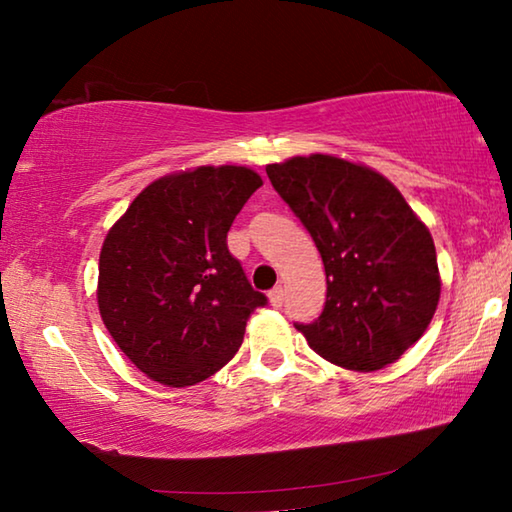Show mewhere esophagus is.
<instances>
[{
	"mask_svg": "<svg viewBox=\"0 0 512 512\" xmlns=\"http://www.w3.org/2000/svg\"><path fill=\"white\" fill-rule=\"evenodd\" d=\"M268 302H271V307H282V302H284V291H282V287H275L271 293H268Z\"/></svg>",
	"mask_w": 512,
	"mask_h": 512,
	"instance_id": "esophagus-1",
	"label": "esophagus"
}]
</instances>
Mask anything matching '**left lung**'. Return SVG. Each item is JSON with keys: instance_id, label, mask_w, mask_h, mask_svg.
<instances>
[{"instance_id": "left-lung-1", "label": "left lung", "mask_w": 512, "mask_h": 512, "mask_svg": "<svg viewBox=\"0 0 512 512\" xmlns=\"http://www.w3.org/2000/svg\"><path fill=\"white\" fill-rule=\"evenodd\" d=\"M268 178L309 230L325 264L323 314L296 325L336 366L370 372L395 363L427 332L440 300L431 232L391 180L336 155L268 164Z\"/></svg>"}]
</instances>
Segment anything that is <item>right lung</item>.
I'll use <instances>...</instances> for the list:
<instances>
[{
	"mask_svg": "<svg viewBox=\"0 0 512 512\" xmlns=\"http://www.w3.org/2000/svg\"><path fill=\"white\" fill-rule=\"evenodd\" d=\"M237 164L153 180L108 230L97 302L119 350L146 377L194 386L228 363L266 305L228 250V230L262 187Z\"/></svg>",
	"mask_w": 512,
	"mask_h": 512,
	"instance_id": "obj_1",
	"label": "right lung"
}]
</instances>
